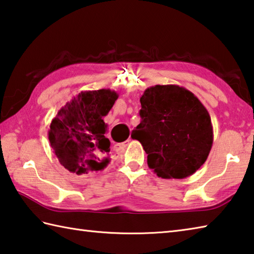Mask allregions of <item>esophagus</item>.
Returning <instances> with one entry per match:
<instances>
[{
	"label": "esophagus",
	"instance_id": "esophagus-1",
	"mask_svg": "<svg viewBox=\"0 0 254 254\" xmlns=\"http://www.w3.org/2000/svg\"><path fill=\"white\" fill-rule=\"evenodd\" d=\"M130 141H131V137H128L127 141L123 142V143H118V144L114 145L115 150H122V149H124V147H127V145L128 144V142H130Z\"/></svg>",
	"mask_w": 254,
	"mask_h": 254
}]
</instances>
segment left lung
I'll list each match as a JSON object with an SVG mask.
<instances>
[{
    "label": "left lung",
    "instance_id": "1",
    "mask_svg": "<svg viewBox=\"0 0 254 254\" xmlns=\"http://www.w3.org/2000/svg\"><path fill=\"white\" fill-rule=\"evenodd\" d=\"M141 123L133 139L147 154V165L163 179H184L206 161L213 143L207 110L186 87L150 86L140 98Z\"/></svg>",
    "mask_w": 254,
    "mask_h": 254
}]
</instances>
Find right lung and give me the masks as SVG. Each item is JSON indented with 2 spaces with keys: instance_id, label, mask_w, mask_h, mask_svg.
I'll use <instances>...</instances> for the list:
<instances>
[{
  "instance_id": "add662e5",
  "label": "right lung",
  "mask_w": 254,
  "mask_h": 254,
  "mask_svg": "<svg viewBox=\"0 0 254 254\" xmlns=\"http://www.w3.org/2000/svg\"><path fill=\"white\" fill-rule=\"evenodd\" d=\"M119 94L110 89L82 91L58 112L49 141L59 162L72 173L101 171L110 162L108 124L103 118Z\"/></svg>"
}]
</instances>
